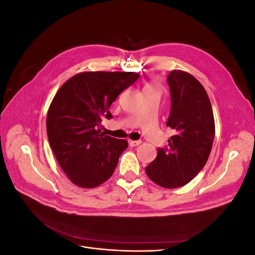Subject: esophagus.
<instances>
[{
  "label": "esophagus",
  "instance_id": "obj_1",
  "mask_svg": "<svg viewBox=\"0 0 255 255\" xmlns=\"http://www.w3.org/2000/svg\"><path fill=\"white\" fill-rule=\"evenodd\" d=\"M140 143H141L140 140H128V144L130 146H137V145H139Z\"/></svg>",
  "mask_w": 255,
  "mask_h": 255
}]
</instances>
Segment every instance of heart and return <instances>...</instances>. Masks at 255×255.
<instances>
[{"instance_id":"obj_1","label":"heart","mask_w":255,"mask_h":255,"mask_svg":"<svg viewBox=\"0 0 255 255\" xmlns=\"http://www.w3.org/2000/svg\"><path fill=\"white\" fill-rule=\"evenodd\" d=\"M148 87H152V86H150V85H148V86H145V88H148Z\"/></svg>"}]
</instances>
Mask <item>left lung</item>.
I'll return each mask as SVG.
<instances>
[{
    "label": "left lung",
    "mask_w": 255,
    "mask_h": 255,
    "mask_svg": "<svg viewBox=\"0 0 255 255\" xmlns=\"http://www.w3.org/2000/svg\"><path fill=\"white\" fill-rule=\"evenodd\" d=\"M171 109L166 126L175 134L168 146L158 148L157 156L144 171L165 188L184 186L202 170L213 146L215 121L204 87L191 74L173 70L167 78Z\"/></svg>",
    "instance_id": "1"
}]
</instances>
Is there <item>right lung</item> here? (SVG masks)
<instances>
[{
  "label": "right lung",
  "instance_id": "1",
  "mask_svg": "<svg viewBox=\"0 0 255 255\" xmlns=\"http://www.w3.org/2000/svg\"><path fill=\"white\" fill-rule=\"evenodd\" d=\"M134 72H83L59 88L50 105L47 133L59 166L83 188H94L112 176L126 139L107 136L101 123L112 119L110 107L134 84Z\"/></svg>",
  "mask_w": 255,
  "mask_h": 255
}]
</instances>
